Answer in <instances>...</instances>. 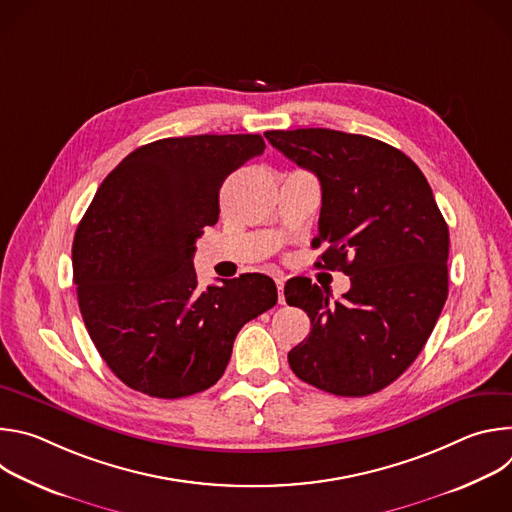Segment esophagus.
I'll return each mask as SVG.
<instances>
[{"mask_svg":"<svg viewBox=\"0 0 512 512\" xmlns=\"http://www.w3.org/2000/svg\"><path fill=\"white\" fill-rule=\"evenodd\" d=\"M275 285H277V291H279V304H285V298H283V285H285V279L281 275H275Z\"/></svg>","mask_w":512,"mask_h":512,"instance_id":"esophagus-1","label":"esophagus"}]
</instances>
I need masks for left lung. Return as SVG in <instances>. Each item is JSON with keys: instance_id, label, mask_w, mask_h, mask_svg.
<instances>
[{"instance_id": "1", "label": "left lung", "mask_w": 512, "mask_h": 512, "mask_svg": "<svg viewBox=\"0 0 512 512\" xmlns=\"http://www.w3.org/2000/svg\"><path fill=\"white\" fill-rule=\"evenodd\" d=\"M285 158L314 172L322 210L318 267L350 275L342 300L308 277L285 283V302L312 332L287 354L302 381L364 397L399 379L425 346L448 298L450 233L423 172L393 145L310 127L267 131Z\"/></svg>"}]
</instances>
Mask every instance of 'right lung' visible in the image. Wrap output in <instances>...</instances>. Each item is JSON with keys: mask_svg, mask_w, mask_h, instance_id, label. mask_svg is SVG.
<instances>
[{"mask_svg": "<svg viewBox=\"0 0 512 512\" xmlns=\"http://www.w3.org/2000/svg\"><path fill=\"white\" fill-rule=\"evenodd\" d=\"M257 133L166 137L131 152L99 186L72 243V279L93 344L133 391L180 399L223 377L239 330L277 302L271 277L198 287L196 239L218 190L263 154Z\"/></svg>", "mask_w": 512, "mask_h": 512, "instance_id": "1", "label": "right lung"}]
</instances>
